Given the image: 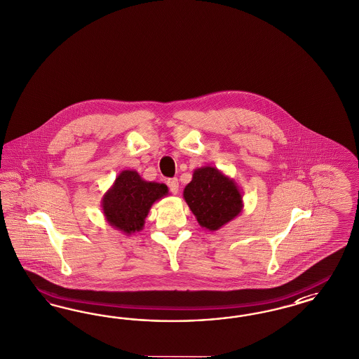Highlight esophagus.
<instances>
[{"label": "esophagus", "mask_w": 359, "mask_h": 359, "mask_svg": "<svg viewBox=\"0 0 359 359\" xmlns=\"http://www.w3.org/2000/svg\"><path fill=\"white\" fill-rule=\"evenodd\" d=\"M168 186H169V189H170V191H172L173 194H177V193H178V190H180V185H178V180H177V178H170V180H168Z\"/></svg>", "instance_id": "esophagus-1"}]
</instances>
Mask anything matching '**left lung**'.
Segmentation results:
<instances>
[{
	"label": "left lung",
	"mask_w": 359,
	"mask_h": 359,
	"mask_svg": "<svg viewBox=\"0 0 359 359\" xmlns=\"http://www.w3.org/2000/svg\"><path fill=\"white\" fill-rule=\"evenodd\" d=\"M184 199L201 227L217 231L243 211V196L233 178L214 166L198 168L186 185Z\"/></svg>",
	"instance_id": "obj_1"
}]
</instances>
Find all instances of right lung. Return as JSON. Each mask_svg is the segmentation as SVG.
Wrapping results in <instances>:
<instances>
[{"instance_id": "add662e5", "label": "right lung", "mask_w": 359, "mask_h": 359, "mask_svg": "<svg viewBox=\"0 0 359 359\" xmlns=\"http://www.w3.org/2000/svg\"><path fill=\"white\" fill-rule=\"evenodd\" d=\"M169 194L165 184L149 182L136 170H123L102 198L105 220L116 230L132 235L142 230L154 202Z\"/></svg>"}]
</instances>
